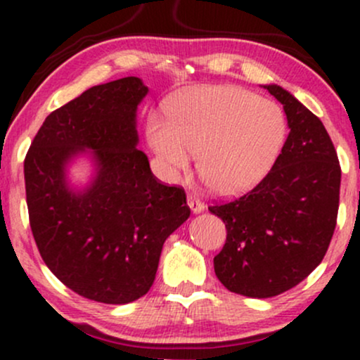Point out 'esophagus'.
I'll return each instance as SVG.
<instances>
[{
	"label": "esophagus",
	"mask_w": 360,
	"mask_h": 360,
	"mask_svg": "<svg viewBox=\"0 0 360 360\" xmlns=\"http://www.w3.org/2000/svg\"><path fill=\"white\" fill-rule=\"evenodd\" d=\"M188 206L193 210V213H201L205 210L203 201L194 196V194H188Z\"/></svg>",
	"instance_id": "1"
}]
</instances>
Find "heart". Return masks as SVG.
Masks as SVG:
<instances>
[{
	"mask_svg": "<svg viewBox=\"0 0 360 360\" xmlns=\"http://www.w3.org/2000/svg\"><path fill=\"white\" fill-rule=\"evenodd\" d=\"M167 122L152 117L148 146L169 174L189 167L214 193L247 191L267 174L284 146L286 117L276 103L235 86H214L181 94L166 106Z\"/></svg>",
	"mask_w": 360,
	"mask_h": 360,
	"instance_id": "obj_1",
	"label": "heart"
}]
</instances>
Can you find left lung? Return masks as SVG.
<instances>
[{"mask_svg":"<svg viewBox=\"0 0 360 360\" xmlns=\"http://www.w3.org/2000/svg\"><path fill=\"white\" fill-rule=\"evenodd\" d=\"M289 135L266 177L237 200L208 206L226 229L213 259L229 291L271 298L295 288L321 262L337 225L340 164L321 120L281 86Z\"/></svg>","mask_w":360,"mask_h":360,"instance_id":"1","label":"left lung"}]
</instances>
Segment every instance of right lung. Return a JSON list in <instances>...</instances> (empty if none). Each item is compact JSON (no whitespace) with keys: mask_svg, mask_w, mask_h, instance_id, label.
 I'll list each match as a JSON object with an SVG mask.
<instances>
[{"mask_svg":"<svg viewBox=\"0 0 360 360\" xmlns=\"http://www.w3.org/2000/svg\"><path fill=\"white\" fill-rule=\"evenodd\" d=\"M139 77L93 86L52 111L25 157L28 218L40 255L60 283L106 304L139 300L154 284L166 238L188 220L181 186L152 174L139 150ZM89 148L97 176L84 192L65 166Z\"/></svg>","mask_w":360,"mask_h":360,"instance_id":"right-lung-1","label":"right lung"}]
</instances>
